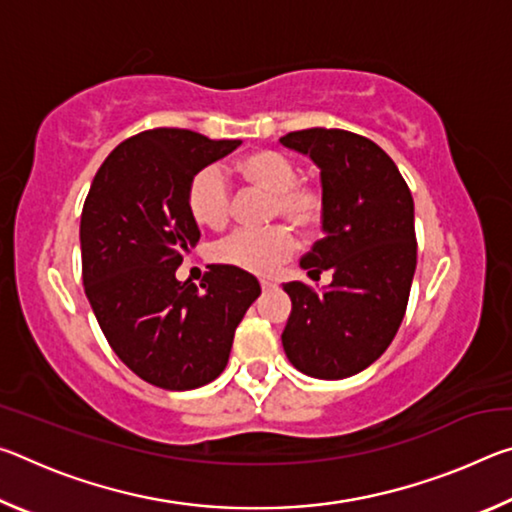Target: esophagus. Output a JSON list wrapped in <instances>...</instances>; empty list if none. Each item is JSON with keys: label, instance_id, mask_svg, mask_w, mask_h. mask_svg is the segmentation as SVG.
I'll return each mask as SVG.
<instances>
[{"label": "esophagus", "instance_id": "esophagus-1", "mask_svg": "<svg viewBox=\"0 0 512 512\" xmlns=\"http://www.w3.org/2000/svg\"><path fill=\"white\" fill-rule=\"evenodd\" d=\"M259 284H262V289H264V291L273 289V282H268V280H262V282H259Z\"/></svg>", "mask_w": 512, "mask_h": 512}]
</instances>
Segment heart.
Segmentation results:
<instances>
[{
  "mask_svg": "<svg viewBox=\"0 0 512 512\" xmlns=\"http://www.w3.org/2000/svg\"><path fill=\"white\" fill-rule=\"evenodd\" d=\"M237 173L262 192L271 194V219H284L300 232H314L325 216V196L316 185L302 183L300 169L280 151H255L237 162ZM189 212L205 228H221L230 219L232 194L221 167L207 164L194 173L187 189ZM296 241L289 228L275 225L268 230H235L212 246V259L241 268L246 273L266 275L293 255Z\"/></svg>",
  "mask_w": 512,
  "mask_h": 512,
  "instance_id": "1",
  "label": "heart"
}]
</instances>
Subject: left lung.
Instances as JSON below:
<instances>
[{"label": "left lung", "mask_w": 512, "mask_h": 512, "mask_svg": "<svg viewBox=\"0 0 512 512\" xmlns=\"http://www.w3.org/2000/svg\"><path fill=\"white\" fill-rule=\"evenodd\" d=\"M280 142L309 155L325 196L323 239L300 259L309 275L332 271L320 293L284 284L289 361L316 379H345L375 363L402 325L418 262L413 196L400 169L368 137L307 128Z\"/></svg>", "instance_id": "obj_1"}]
</instances>
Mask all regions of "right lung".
Segmentation results:
<instances>
[{"label":"right lung","instance_id":"obj_1","mask_svg":"<svg viewBox=\"0 0 512 512\" xmlns=\"http://www.w3.org/2000/svg\"><path fill=\"white\" fill-rule=\"evenodd\" d=\"M239 144L185 128L144 131L103 160L85 198V296L117 357L164 391L219 377L237 325L262 293L257 277L225 264L210 266L201 287L176 280L201 239L189 183Z\"/></svg>","mask_w":512,"mask_h":512}]
</instances>
